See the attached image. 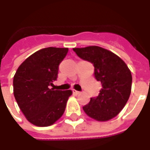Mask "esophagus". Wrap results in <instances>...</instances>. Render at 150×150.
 I'll return each mask as SVG.
<instances>
[{
  "mask_svg": "<svg viewBox=\"0 0 150 150\" xmlns=\"http://www.w3.org/2000/svg\"><path fill=\"white\" fill-rule=\"evenodd\" d=\"M73 93H74L75 95H79L81 92L79 91H76V90H73Z\"/></svg>",
  "mask_w": 150,
  "mask_h": 150,
  "instance_id": "obj_1",
  "label": "esophagus"
}]
</instances>
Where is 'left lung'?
Wrapping results in <instances>:
<instances>
[{
  "mask_svg": "<svg viewBox=\"0 0 150 150\" xmlns=\"http://www.w3.org/2000/svg\"><path fill=\"white\" fill-rule=\"evenodd\" d=\"M80 59L91 62L95 78L102 88L96 97L91 98L83 107L85 113L98 121H106L117 116L129 100L132 88L131 71L120 57L96 46L74 48Z\"/></svg>",
  "mask_w": 150,
  "mask_h": 150,
  "instance_id": "8db88e82",
  "label": "left lung"
}]
</instances>
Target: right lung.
<instances>
[{
	"label": "right lung",
	"instance_id": "obj_1",
	"mask_svg": "<svg viewBox=\"0 0 150 150\" xmlns=\"http://www.w3.org/2000/svg\"><path fill=\"white\" fill-rule=\"evenodd\" d=\"M67 48L47 47L21 63L13 77V94L21 111L34 125H53L62 116L71 90L50 89L58 77L59 66Z\"/></svg>",
	"mask_w": 150,
	"mask_h": 150
}]
</instances>
